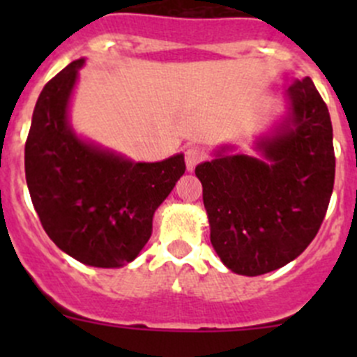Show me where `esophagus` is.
<instances>
[{"instance_id":"34e87169","label":"esophagus","mask_w":357,"mask_h":357,"mask_svg":"<svg viewBox=\"0 0 357 357\" xmlns=\"http://www.w3.org/2000/svg\"><path fill=\"white\" fill-rule=\"evenodd\" d=\"M204 158H205V153L200 146H188V149L185 150V160H186V169H188V171H193L195 165L204 160Z\"/></svg>"}]
</instances>
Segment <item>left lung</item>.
<instances>
[{
    "instance_id": "1",
    "label": "left lung",
    "mask_w": 357,
    "mask_h": 357,
    "mask_svg": "<svg viewBox=\"0 0 357 357\" xmlns=\"http://www.w3.org/2000/svg\"><path fill=\"white\" fill-rule=\"evenodd\" d=\"M290 114L262 138V158L228 155L197 165L211 243L233 273L259 276L289 264L314 240L333 192L328 107L311 77L287 91Z\"/></svg>"
}]
</instances>
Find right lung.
Instances as JSON below:
<instances>
[{"mask_svg":"<svg viewBox=\"0 0 357 357\" xmlns=\"http://www.w3.org/2000/svg\"><path fill=\"white\" fill-rule=\"evenodd\" d=\"M74 60L46 82L25 142V179L46 235L79 262L121 268L152 235L157 207L185 174V157L131 162L77 138L67 110Z\"/></svg>","mask_w":357,"mask_h":357,"instance_id":"1","label":"right lung"}]
</instances>
